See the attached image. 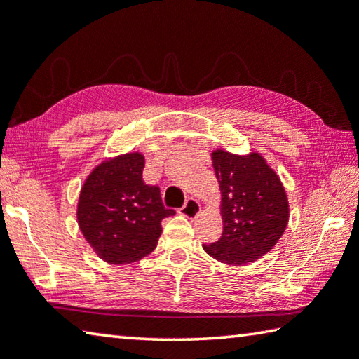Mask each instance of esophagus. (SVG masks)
<instances>
[{"label": "esophagus", "instance_id": "esophagus-1", "mask_svg": "<svg viewBox=\"0 0 359 359\" xmlns=\"http://www.w3.org/2000/svg\"><path fill=\"white\" fill-rule=\"evenodd\" d=\"M201 212V208H200V203H198L196 200H193V198H190V200H187L185 206L180 209V214L184 215V217L187 219H195L200 215Z\"/></svg>", "mask_w": 359, "mask_h": 359}]
</instances>
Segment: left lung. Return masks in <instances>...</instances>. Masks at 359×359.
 Here are the masks:
<instances>
[{"label":"left lung","instance_id":"1","mask_svg":"<svg viewBox=\"0 0 359 359\" xmlns=\"http://www.w3.org/2000/svg\"><path fill=\"white\" fill-rule=\"evenodd\" d=\"M220 190L224 231L219 241L203 244L204 252L226 265H246L269 254L289 222L284 185L259 151L210 153Z\"/></svg>","mask_w":359,"mask_h":359}]
</instances>
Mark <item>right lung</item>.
Returning <instances> with one entry per match:
<instances>
[{"instance_id":"right-lung-1","label":"right lung","mask_w":359,"mask_h":359,"mask_svg":"<svg viewBox=\"0 0 359 359\" xmlns=\"http://www.w3.org/2000/svg\"><path fill=\"white\" fill-rule=\"evenodd\" d=\"M145 158L140 151L105 156L81 185L76 220L84 240L99 259L126 265L155 251L164 209L158 187L142 180Z\"/></svg>"}]
</instances>
